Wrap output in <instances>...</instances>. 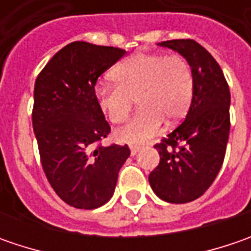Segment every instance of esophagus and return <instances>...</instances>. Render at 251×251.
<instances>
[{
    "label": "esophagus",
    "instance_id": "1",
    "mask_svg": "<svg viewBox=\"0 0 251 251\" xmlns=\"http://www.w3.org/2000/svg\"><path fill=\"white\" fill-rule=\"evenodd\" d=\"M140 147H135V145H134V147H130V151H131V155H137V153H138V152H140Z\"/></svg>",
    "mask_w": 251,
    "mask_h": 251
}]
</instances>
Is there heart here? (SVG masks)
<instances>
[{"mask_svg": "<svg viewBox=\"0 0 251 251\" xmlns=\"http://www.w3.org/2000/svg\"><path fill=\"white\" fill-rule=\"evenodd\" d=\"M110 78L114 83L99 82L95 88L96 104L107 120L121 124L128 119L134 99L140 106L130 123L116 131L120 142L150 141L163 120H181L193 100V70L180 54H132L111 70Z\"/></svg>", "mask_w": 251, "mask_h": 251, "instance_id": "heart-1", "label": "heart"}]
</instances>
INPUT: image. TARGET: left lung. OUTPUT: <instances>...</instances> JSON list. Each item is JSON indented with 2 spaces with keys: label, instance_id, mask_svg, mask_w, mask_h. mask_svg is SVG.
I'll list each match as a JSON object with an SVG mask.
<instances>
[{
  "label": "left lung",
  "instance_id": "8db88e82",
  "mask_svg": "<svg viewBox=\"0 0 251 251\" xmlns=\"http://www.w3.org/2000/svg\"><path fill=\"white\" fill-rule=\"evenodd\" d=\"M159 46L181 54L194 75V93L184 121L155 148L159 165L150 184L163 201L184 204L201 197L224 163L230 130V92L215 58L194 40L177 39Z\"/></svg>",
  "mask_w": 251,
  "mask_h": 251
}]
</instances>
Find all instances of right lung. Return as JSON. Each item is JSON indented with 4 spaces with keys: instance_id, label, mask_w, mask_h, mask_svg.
<instances>
[{
    "instance_id": "add662e5",
    "label": "right lung",
    "mask_w": 251,
    "mask_h": 251,
    "mask_svg": "<svg viewBox=\"0 0 251 251\" xmlns=\"http://www.w3.org/2000/svg\"><path fill=\"white\" fill-rule=\"evenodd\" d=\"M126 50L73 42L46 64L34 83L33 131L46 177L68 205L95 209L113 196L127 145L101 147L110 126L95 100L98 78Z\"/></svg>"
}]
</instances>
